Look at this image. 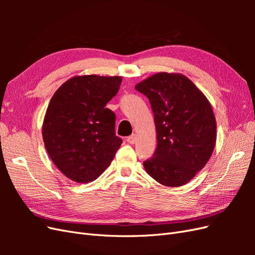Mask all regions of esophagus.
I'll use <instances>...</instances> for the list:
<instances>
[{
	"label": "esophagus",
	"instance_id": "obj_1",
	"mask_svg": "<svg viewBox=\"0 0 255 255\" xmlns=\"http://www.w3.org/2000/svg\"><path fill=\"white\" fill-rule=\"evenodd\" d=\"M136 140H137L136 134H132V135L128 136V137L127 138V141H128V143H130V144H134V143L136 142Z\"/></svg>",
	"mask_w": 255,
	"mask_h": 255
}]
</instances>
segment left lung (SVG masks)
<instances>
[{"mask_svg":"<svg viewBox=\"0 0 255 255\" xmlns=\"http://www.w3.org/2000/svg\"><path fill=\"white\" fill-rule=\"evenodd\" d=\"M135 88L149 99L156 128L157 146L143 161L145 171L165 186H182L212 156L216 143L212 106L183 74L156 73Z\"/></svg>","mask_w":255,"mask_h":255,"instance_id":"1","label":"left lung"}]
</instances>
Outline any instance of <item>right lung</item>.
Returning a JSON list of instances; mask_svg holds the SVG:
<instances>
[{
  "label": "right lung",
  "instance_id": "add662e5",
  "mask_svg": "<svg viewBox=\"0 0 255 255\" xmlns=\"http://www.w3.org/2000/svg\"><path fill=\"white\" fill-rule=\"evenodd\" d=\"M121 82V76H74L51 99L42 126L44 146L55 166L74 182L98 179L120 148L116 115L105 106Z\"/></svg>",
  "mask_w": 255,
  "mask_h": 255
}]
</instances>
